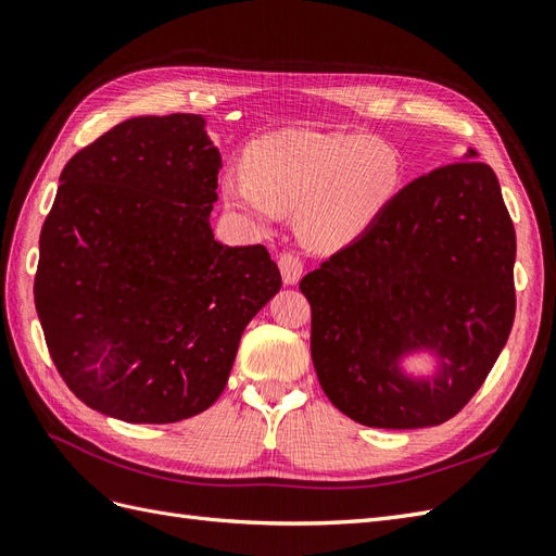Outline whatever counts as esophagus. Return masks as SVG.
Wrapping results in <instances>:
<instances>
[{
	"label": "esophagus",
	"instance_id": "obj_1",
	"mask_svg": "<svg viewBox=\"0 0 556 556\" xmlns=\"http://www.w3.org/2000/svg\"><path fill=\"white\" fill-rule=\"evenodd\" d=\"M279 270H281V279L286 286H295L304 273V263L298 254L286 252L279 256Z\"/></svg>",
	"mask_w": 556,
	"mask_h": 556
}]
</instances>
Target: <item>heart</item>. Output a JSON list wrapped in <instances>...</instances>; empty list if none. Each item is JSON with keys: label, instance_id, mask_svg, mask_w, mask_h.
<instances>
[{"label": "heart", "instance_id": "heart-1", "mask_svg": "<svg viewBox=\"0 0 556 556\" xmlns=\"http://www.w3.org/2000/svg\"><path fill=\"white\" fill-rule=\"evenodd\" d=\"M247 173H228V210L256 226L298 210V232L318 252H337L381 219L402 187V156L388 140L344 131L281 129L256 140Z\"/></svg>", "mask_w": 556, "mask_h": 556}]
</instances>
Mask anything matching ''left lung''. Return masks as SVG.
<instances>
[{"mask_svg": "<svg viewBox=\"0 0 556 556\" xmlns=\"http://www.w3.org/2000/svg\"><path fill=\"white\" fill-rule=\"evenodd\" d=\"M515 249L498 180L476 150L406 185L365 236L300 281L328 400L381 429L459 414L508 342ZM410 356H427L433 376L408 370Z\"/></svg>", "mask_w": 556, "mask_h": 556, "instance_id": "8db88e82", "label": "left lung"}]
</instances>
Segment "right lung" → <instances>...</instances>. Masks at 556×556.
Wrapping results in <instances>:
<instances>
[{
    "mask_svg": "<svg viewBox=\"0 0 556 556\" xmlns=\"http://www.w3.org/2000/svg\"><path fill=\"white\" fill-rule=\"evenodd\" d=\"M201 115L131 117L68 161L39 238L34 302L89 408L164 425L224 392L244 328L281 289L263 244L210 226L222 154Z\"/></svg>",
    "mask_w": 556,
    "mask_h": 556,
    "instance_id": "1",
    "label": "right lung"
}]
</instances>
